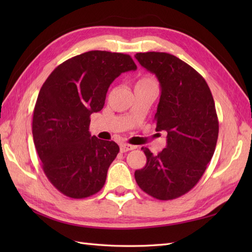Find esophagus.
<instances>
[{
  "instance_id": "1",
  "label": "esophagus",
  "mask_w": 252,
  "mask_h": 252,
  "mask_svg": "<svg viewBox=\"0 0 252 252\" xmlns=\"http://www.w3.org/2000/svg\"><path fill=\"white\" fill-rule=\"evenodd\" d=\"M135 147L134 146H132V145H130V144H121L120 145V152L121 153H126V152H130V151H132V149H134Z\"/></svg>"
}]
</instances>
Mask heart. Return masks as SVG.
I'll return each mask as SVG.
<instances>
[{"mask_svg":"<svg viewBox=\"0 0 252 252\" xmlns=\"http://www.w3.org/2000/svg\"><path fill=\"white\" fill-rule=\"evenodd\" d=\"M146 87H157V82L155 81V79L152 77L144 76V77H141L135 82L134 90L141 89V88H146Z\"/></svg>","mask_w":252,"mask_h":252,"instance_id":"b5f03b06","label":"heart"}]
</instances>
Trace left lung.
Returning <instances> with one entry per match:
<instances>
[{"instance_id": "obj_1", "label": "left lung", "mask_w": 252, "mask_h": 252, "mask_svg": "<svg viewBox=\"0 0 252 252\" xmlns=\"http://www.w3.org/2000/svg\"><path fill=\"white\" fill-rule=\"evenodd\" d=\"M135 58L156 74L161 95L155 115L157 131H167V147L158 155L142 147L145 167L134 176L140 189L159 200L175 199L205 173L217 146L219 120L206 80L168 53H137Z\"/></svg>"}]
</instances>
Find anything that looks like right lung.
Returning a JSON list of instances; mask_svg holds the SVG:
<instances>
[{
	"label": "right lung",
	"mask_w": 252,
	"mask_h": 252,
	"mask_svg": "<svg viewBox=\"0 0 252 252\" xmlns=\"http://www.w3.org/2000/svg\"><path fill=\"white\" fill-rule=\"evenodd\" d=\"M136 68L130 55L90 51L57 66L42 85L32 135L46 178L62 194L81 199L103 189L119 146L91 135L90 117L103 109L112 81Z\"/></svg>",
	"instance_id": "1"
}]
</instances>
